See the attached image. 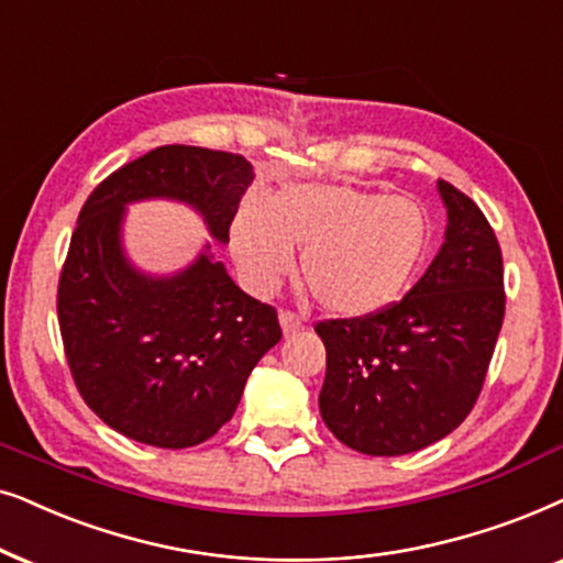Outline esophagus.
Segmentation results:
<instances>
[{
	"mask_svg": "<svg viewBox=\"0 0 563 563\" xmlns=\"http://www.w3.org/2000/svg\"><path fill=\"white\" fill-rule=\"evenodd\" d=\"M280 327H283V332H286V336H288V334L301 332L303 321H301V317H298V313H294V311H280Z\"/></svg>",
	"mask_w": 563,
	"mask_h": 563,
	"instance_id": "esophagus-1",
	"label": "esophagus"
}]
</instances>
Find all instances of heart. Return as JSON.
<instances>
[{
  "label": "heart",
  "mask_w": 563,
  "mask_h": 563,
  "mask_svg": "<svg viewBox=\"0 0 563 563\" xmlns=\"http://www.w3.org/2000/svg\"><path fill=\"white\" fill-rule=\"evenodd\" d=\"M432 246V221L417 200L350 185H290L265 206L244 203L231 250L244 283L269 294L301 252L306 288L342 319H368L409 294Z\"/></svg>",
  "instance_id": "b5f03b06"
}]
</instances>
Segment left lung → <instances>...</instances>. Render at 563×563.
<instances>
[{"mask_svg":"<svg viewBox=\"0 0 563 563\" xmlns=\"http://www.w3.org/2000/svg\"><path fill=\"white\" fill-rule=\"evenodd\" d=\"M445 242L391 309L319 321L327 376L324 424L365 455L422 451L471 415L505 321V267L494 229L445 179Z\"/></svg>","mask_w":563,"mask_h":563,"instance_id":"left-lung-1","label":"left lung"}]
</instances>
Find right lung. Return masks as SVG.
Returning <instances> with one entry per match:
<instances>
[{
	"label": "right lung",
	"mask_w": 563,
	"mask_h": 563,
	"mask_svg": "<svg viewBox=\"0 0 563 563\" xmlns=\"http://www.w3.org/2000/svg\"><path fill=\"white\" fill-rule=\"evenodd\" d=\"M252 177L242 154L172 144L123 164L81 206L58 277L64 352L87 407L136 443L177 451L213 438L283 329L273 306L246 296L208 252L172 277L131 267L123 208L183 200L227 244Z\"/></svg>",
	"instance_id": "add662e5"
}]
</instances>
